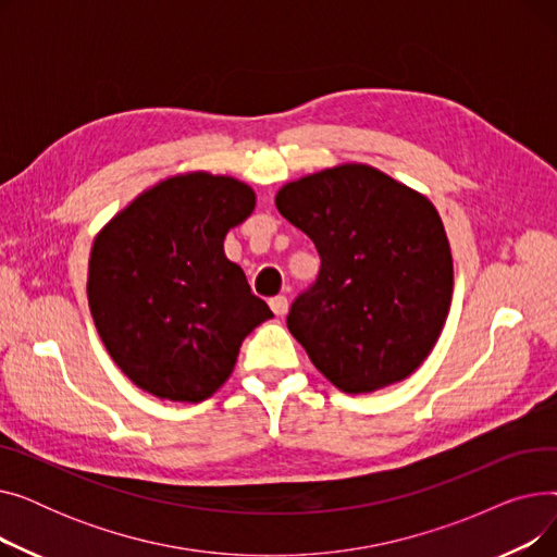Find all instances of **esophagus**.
I'll list each match as a JSON object with an SVG mask.
<instances>
[{"label":"esophagus","mask_w":557,"mask_h":557,"mask_svg":"<svg viewBox=\"0 0 557 557\" xmlns=\"http://www.w3.org/2000/svg\"><path fill=\"white\" fill-rule=\"evenodd\" d=\"M271 309H273V313L275 315H284L286 311H288V300L284 298V296H275V298H271Z\"/></svg>","instance_id":"34e87169"}]
</instances>
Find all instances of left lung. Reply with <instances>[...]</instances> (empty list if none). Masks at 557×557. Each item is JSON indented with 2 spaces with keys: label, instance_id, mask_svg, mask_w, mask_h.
<instances>
[{
  "label": "left lung",
  "instance_id": "8db88e82",
  "mask_svg": "<svg viewBox=\"0 0 557 557\" xmlns=\"http://www.w3.org/2000/svg\"><path fill=\"white\" fill-rule=\"evenodd\" d=\"M275 205L320 255L315 284L286 318L318 372L349 395L411 376L441 336L454 294L435 205L363 162L290 181Z\"/></svg>",
  "mask_w": 557,
  "mask_h": 557
}]
</instances>
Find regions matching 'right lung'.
Returning <instances> with one entry per match:
<instances>
[{
	"instance_id": "1",
	"label": "right lung",
	"mask_w": 557,
	"mask_h": 557,
	"mask_svg": "<svg viewBox=\"0 0 557 557\" xmlns=\"http://www.w3.org/2000/svg\"><path fill=\"white\" fill-rule=\"evenodd\" d=\"M255 200L232 175L185 171L146 187L97 232L87 302L108 355L144 393L212 397L242 341L273 318L223 250Z\"/></svg>"
}]
</instances>
